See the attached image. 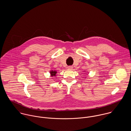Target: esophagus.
I'll list each match as a JSON object with an SVG mask.
<instances>
[{"instance_id": "34e87169", "label": "esophagus", "mask_w": 131, "mask_h": 131, "mask_svg": "<svg viewBox=\"0 0 131 131\" xmlns=\"http://www.w3.org/2000/svg\"><path fill=\"white\" fill-rule=\"evenodd\" d=\"M72 66H68L67 67V69H69V70H72Z\"/></svg>"}]
</instances>
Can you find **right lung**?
<instances>
[{
    "label": "right lung",
    "instance_id": "obj_1",
    "mask_svg": "<svg viewBox=\"0 0 131 131\" xmlns=\"http://www.w3.org/2000/svg\"><path fill=\"white\" fill-rule=\"evenodd\" d=\"M57 71H55V70H51L50 71V73L51 74V76H56V73H57Z\"/></svg>",
    "mask_w": 131,
    "mask_h": 131
}]
</instances>
